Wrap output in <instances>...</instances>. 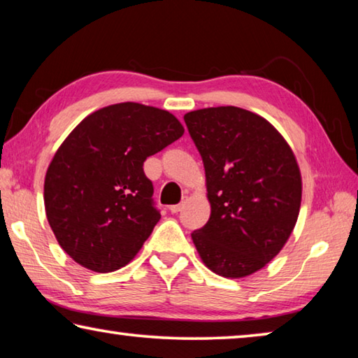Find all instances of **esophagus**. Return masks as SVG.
<instances>
[{
  "mask_svg": "<svg viewBox=\"0 0 358 358\" xmlns=\"http://www.w3.org/2000/svg\"><path fill=\"white\" fill-rule=\"evenodd\" d=\"M185 203H177V205H171L169 207V210H171V213H178V211H181V208H183Z\"/></svg>",
  "mask_w": 358,
  "mask_h": 358,
  "instance_id": "esophagus-1",
  "label": "esophagus"
}]
</instances>
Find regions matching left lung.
Wrapping results in <instances>:
<instances>
[{"label": "left lung", "mask_w": 358, "mask_h": 358, "mask_svg": "<svg viewBox=\"0 0 358 358\" xmlns=\"http://www.w3.org/2000/svg\"><path fill=\"white\" fill-rule=\"evenodd\" d=\"M185 123L202 156L208 222L191 234L213 273L238 280L270 262L292 234L301 173L278 129L257 113L226 106L187 112Z\"/></svg>", "instance_id": "1"}]
</instances>
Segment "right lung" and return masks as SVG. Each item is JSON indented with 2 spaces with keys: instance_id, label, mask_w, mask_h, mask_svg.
Returning <instances> with one entry per match:
<instances>
[{
  "instance_id": "add662e5",
  "label": "right lung",
  "mask_w": 358,
  "mask_h": 358,
  "mask_svg": "<svg viewBox=\"0 0 358 358\" xmlns=\"http://www.w3.org/2000/svg\"><path fill=\"white\" fill-rule=\"evenodd\" d=\"M183 132L171 112L137 102L102 107L72 129L44 181L48 224L72 260L110 273L136 257L161 220L143 162Z\"/></svg>"
}]
</instances>
